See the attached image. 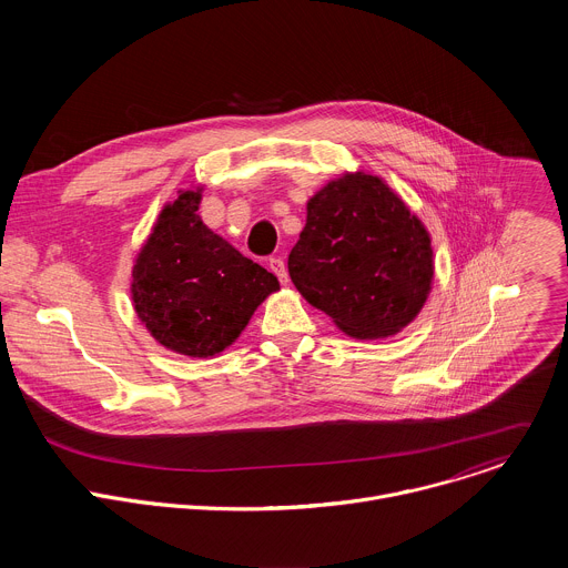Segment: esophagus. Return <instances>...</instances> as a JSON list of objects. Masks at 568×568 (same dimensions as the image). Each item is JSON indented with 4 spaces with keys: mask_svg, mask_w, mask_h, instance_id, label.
<instances>
[{
    "mask_svg": "<svg viewBox=\"0 0 568 568\" xmlns=\"http://www.w3.org/2000/svg\"><path fill=\"white\" fill-rule=\"evenodd\" d=\"M270 270L278 276L281 283H287V267H285V261L281 256H272L270 258Z\"/></svg>",
    "mask_w": 568,
    "mask_h": 568,
    "instance_id": "34e87169",
    "label": "esophagus"
}]
</instances>
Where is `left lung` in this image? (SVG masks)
I'll return each instance as SVG.
<instances>
[{
    "instance_id": "left-lung-1",
    "label": "left lung",
    "mask_w": 568,
    "mask_h": 568,
    "mask_svg": "<svg viewBox=\"0 0 568 568\" xmlns=\"http://www.w3.org/2000/svg\"><path fill=\"white\" fill-rule=\"evenodd\" d=\"M301 296L355 339L399 333L423 310L434 281L432 237L377 175L328 182L307 200L287 258Z\"/></svg>"
}]
</instances>
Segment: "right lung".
Returning <instances> with one entry per match:
<instances>
[{
    "mask_svg": "<svg viewBox=\"0 0 568 568\" xmlns=\"http://www.w3.org/2000/svg\"><path fill=\"white\" fill-rule=\"evenodd\" d=\"M202 186L161 209L132 267V305L164 348L213 357L245 331L278 278L242 256L197 215Z\"/></svg>",
    "mask_w": 568,
    "mask_h": 568,
    "instance_id": "add662e5",
    "label": "right lung"
}]
</instances>
